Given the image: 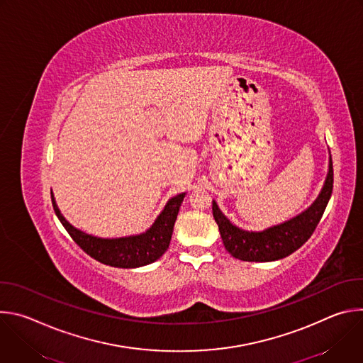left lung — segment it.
<instances>
[{
  "mask_svg": "<svg viewBox=\"0 0 363 363\" xmlns=\"http://www.w3.org/2000/svg\"><path fill=\"white\" fill-rule=\"evenodd\" d=\"M333 189V164L329 157V171L318 198L298 216L269 227L263 231H247L234 225L213 199V216L218 224L225 250L238 260L267 263L284 258L300 248L318 227Z\"/></svg>",
  "mask_w": 363,
  "mask_h": 363,
  "instance_id": "obj_1",
  "label": "left lung"
}]
</instances>
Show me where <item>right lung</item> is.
<instances>
[{
    "label": "right lung",
    "instance_id": "1",
    "mask_svg": "<svg viewBox=\"0 0 363 363\" xmlns=\"http://www.w3.org/2000/svg\"><path fill=\"white\" fill-rule=\"evenodd\" d=\"M185 195L186 192L172 196L167 202L162 213L145 233L118 238H101L76 228L60 213L53 194H51V202H53L55 213L66 231L74 242L94 260L112 267L136 269L157 262L168 250L174 233V224Z\"/></svg>",
    "mask_w": 363,
    "mask_h": 363
}]
</instances>
